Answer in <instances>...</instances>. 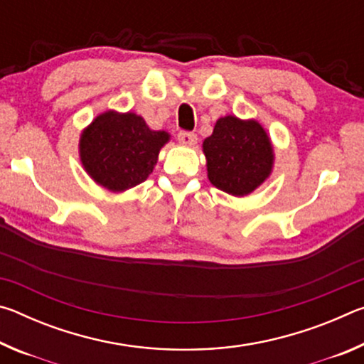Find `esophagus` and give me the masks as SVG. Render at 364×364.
<instances>
[{
  "mask_svg": "<svg viewBox=\"0 0 364 364\" xmlns=\"http://www.w3.org/2000/svg\"><path fill=\"white\" fill-rule=\"evenodd\" d=\"M178 141H180L181 144L194 146L197 143V136L191 132H180V133H178Z\"/></svg>",
  "mask_w": 364,
  "mask_h": 364,
  "instance_id": "obj_1",
  "label": "esophagus"
}]
</instances>
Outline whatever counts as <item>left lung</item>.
<instances>
[{
  "label": "left lung",
  "instance_id": "1",
  "mask_svg": "<svg viewBox=\"0 0 364 364\" xmlns=\"http://www.w3.org/2000/svg\"><path fill=\"white\" fill-rule=\"evenodd\" d=\"M208 180L232 196H245L267 180L273 147L260 123L228 115L204 141Z\"/></svg>",
  "mask_w": 364,
  "mask_h": 364
}]
</instances>
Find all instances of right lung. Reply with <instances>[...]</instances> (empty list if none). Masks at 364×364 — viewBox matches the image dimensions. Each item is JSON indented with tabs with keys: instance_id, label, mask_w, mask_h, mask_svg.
<instances>
[{
	"instance_id": "add662e5",
	"label": "right lung",
	"mask_w": 364,
	"mask_h": 364,
	"mask_svg": "<svg viewBox=\"0 0 364 364\" xmlns=\"http://www.w3.org/2000/svg\"><path fill=\"white\" fill-rule=\"evenodd\" d=\"M168 133L152 132L136 114L97 115L80 139V157L93 180L110 191H125L147 180Z\"/></svg>"
}]
</instances>
